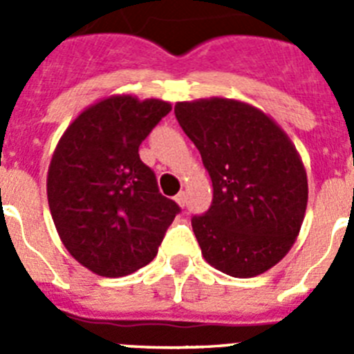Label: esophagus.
<instances>
[{
  "mask_svg": "<svg viewBox=\"0 0 354 354\" xmlns=\"http://www.w3.org/2000/svg\"><path fill=\"white\" fill-rule=\"evenodd\" d=\"M175 202H177L180 207H184V205H186V193H184V192L177 193V195H175Z\"/></svg>",
  "mask_w": 354,
  "mask_h": 354,
  "instance_id": "esophagus-1",
  "label": "esophagus"
}]
</instances>
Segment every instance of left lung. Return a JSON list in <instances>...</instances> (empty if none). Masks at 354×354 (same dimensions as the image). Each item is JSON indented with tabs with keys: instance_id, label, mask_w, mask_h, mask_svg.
<instances>
[{
	"instance_id": "obj_1",
	"label": "left lung",
	"mask_w": 354,
	"mask_h": 354,
	"mask_svg": "<svg viewBox=\"0 0 354 354\" xmlns=\"http://www.w3.org/2000/svg\"><path fill=\"white\" fill-rule=\"evenodd\" d=\"M175 118L212 180L211 207L192 218L204 259L236 278L273 268L298 237L308 200L296 147L268 115L232 99L177 102Z\"/></svg>"
}]
</instances>
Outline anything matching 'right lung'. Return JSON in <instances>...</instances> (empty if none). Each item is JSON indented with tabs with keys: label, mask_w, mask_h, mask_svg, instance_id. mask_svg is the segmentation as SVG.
I'll return each instance as SVG.
<instances>
[{
	"label": "right lung",
	"mask_w": 354,
	"mask_h": 354,
	"mask_svg": "<svg viewBox=\"0 0 354 354\" xmlns=\"http://www.w3.org/2000/svg\"><path fill=\"white\" fill-rule=\"evenodd\" d=\"M170 109L158 99L109 97L72 122L53 154L48 200L56 230L72 257L101 277L149 264L180 212L138 154Z\"/></svg>",
	"instance_id": "obj_1"
}]
</instances>
